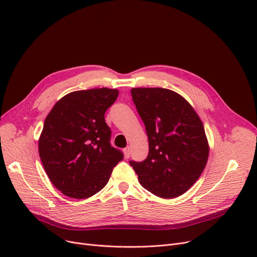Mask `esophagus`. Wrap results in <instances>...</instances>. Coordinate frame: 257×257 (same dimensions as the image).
Listing matches in <instances>:
<instances>
[{
    "instance_id": "34e87169",
    "label": "esophagus",
    "mask_w": 257,
    "mask_h": 257,
    "mask_svg": "<svg viewBox=\"0 0 257 257\" xmlns=\"http://www.w3.org/2000/svg\"><path fill=\"white\" fill-rule=\"evenodd\" d=\"M130 154H131V148L130 147H127L124 149V155L126 158H129L130 157Z\"/></svg>"
}]
</instances>
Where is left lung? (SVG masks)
I'll return each instance as SVG.
<instances>
[{"mask_svg": "<svg viewBox=\"0 0 257 257\" xmlns=\"http://www.w3.org/2000/svg\"><path fill=\"white\" fill-rule=\"evenodd\" d=\"M142 117L149 154L130 165L143 187L171 199L190 190L207 164L209 146L204 126L192 105L179 93L161 87L131 89Z\"/></svg>", "mask_w": 257, "mask_h": 257, "instance_id": "1", "label": "left lung"}]
</instances>
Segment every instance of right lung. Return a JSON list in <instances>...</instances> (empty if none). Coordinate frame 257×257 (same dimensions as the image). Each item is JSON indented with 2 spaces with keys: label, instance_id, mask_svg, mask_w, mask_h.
Returning a JSON list of instances; mask_svg holds the SVG:
<instances>
[{
  "label": "right lung",
  "instance_id": "obj_1",
  "mask_svg": "<svg viewBox=\"0 0 257 257\" xmlns=\"http://www.w3.org/2000/svg\"><path fill=\"white\" fill-rule=\"evenodd\" d=\"M117 89L92 88L65 94L53 106L38 140L49 179L63 195L86 199L100 192L123 153L110 145L105 112Z\"/></svg>",
  "mask_w": 257,
  "mask_h": 257
}]
</instances>
